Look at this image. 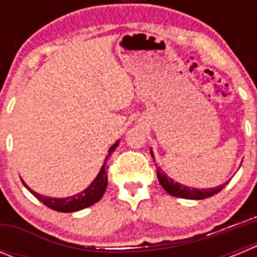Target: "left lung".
Instances as JSON below:
<instances>
[{"label":"left lung","instance_id":"left-lung-1","mask_svg":"<svg viewBox=\"0 0 257 257\" xmlns=\"http://www.w3.org/2000/svg\"><path fill=\"white\" fill-rule=\"evenodd\" d=\"M151 154H152V158L154 160V153L152 149H151ZM157 178H158V181H160V184L162 185L163 189L169 193V194H171V196L179 197V198H184V199H196V201H198V199L208 198V197L216 194V193H219L222 188H225L226 184L229 183L228 180L222 184V185H219V187H215V188H207V189L190 188V187H187V185H183V184L178 183V181H174V179L170 178L169 175H166V172L162 171L161 167H158V166H157Z\"/></svg>","mask_w":257,"mask_h":257}]
</instances>
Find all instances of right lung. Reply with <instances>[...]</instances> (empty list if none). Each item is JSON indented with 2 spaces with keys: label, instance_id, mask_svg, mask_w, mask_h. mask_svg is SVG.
<instances>
[{
  "label": "right lung",
  "instance_id": "obj_1",
  "mask_svg": "<svg viewBox=\"0 0 257 257\" xmlns=\"http://www.w3.org/2000/svg\"><path fill=\"white\" fill-rule=\"evenodd\" d=\"M118 144H119V140H117V142L109 148L108 154H106L105 160H104V163L103 166H101L100 171L96 175V178L91 181V184H90L86 189H83L82 192L77 193L74 196L65 197V198H52V197L42 196L40 193L31 189V188L24 183L23 179H20V180H22L23 185H24V187L38 199V201L42 202L45 206L50 207L51 210L59 211V212H76V211L83 210V208L90 207V206L95 205L96 202L100 201L103 194L105 193L106 185H108V174H106L105 171L106 161L109 160V157L112 156V153L114 152V149L117 148Z\"/></svg>",
  "mask_w": 257,
  "mask_h": 257
}]
</instances>
